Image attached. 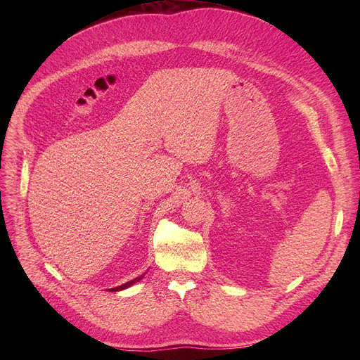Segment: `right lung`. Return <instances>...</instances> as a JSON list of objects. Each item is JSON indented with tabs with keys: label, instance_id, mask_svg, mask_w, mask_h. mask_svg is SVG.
<instances>
[{
	"label": "right lung",
	"instance_id": "1",
	"mask_svg": "<svg viewBox=\"0 0 360 360\" xmlns=\"http://www.w3.org/2000/svg\"><path fill=\"white\" fill-rule=\"evenodd\" d=\"M143 278V275H141V276H138V278H135V279H132V281H129V282H127V283H124V285H121V286H117V288H112L111 289V292H118V290H122V289H127V288H129L131 285H134V283H136V282H139L141 279Z\"/></svg>",
	"mask_w": 360,
	"mask_h": 360
}]
</instances>
